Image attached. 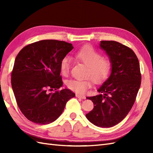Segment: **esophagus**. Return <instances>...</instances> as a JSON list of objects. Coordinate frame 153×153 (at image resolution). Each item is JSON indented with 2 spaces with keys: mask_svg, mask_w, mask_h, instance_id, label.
<instances>
[{
  "mask_svg": "<svg viewBox=\"0 0 153 153\" xmlns=\"http://www.w3.org/2000/svg\"><path fill=\"white\" fill-rule=\"evenodd\" d=\"M76 97H77V98L81 99H85V96L82 95H79V94H76Z\"/></svg>",
  "mask_w": 153,
  "mask_h": 153,
  "instance_id": "esophagus-1",
  "label": "esophagus"
}]
</instances>
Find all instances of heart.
Masks as SVG:
<instances>
[{
    "instance_id": "1",
    "label": "heart",
    "mask_w": 153,
    "mask_h": 153,
    "mask_svg": "<svg viewBox=\"0 0 153 153\" xmlns=\"http://www.w3.org/2000/svg\"><path fill=\"white\" fill-rule=\"evenodd\" d=\"M76 59L82 62L87 66V76L91 77L95 83L104 82L110 74L111 63L109 60L102 58V55L93 47L86 45L79 48L74 53ZM71 62L68 56H64L60 61V68L61 73L64 76L68 74L71 68ZM66 85L70 89L78 93H84L91 86V79H69Z\"/></svg>"
}]
</instances>
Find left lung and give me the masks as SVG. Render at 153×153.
<instances>
[{"label":"left lung","mask_w":153,"mask_h":153,"mask_svg":"<svg viewBox=\"0 0 153 153\" xmlns=\"http://www.w3.org/2000/svg\"><path fill=\"white\" fill-rule=\"evenodd\" d=\"M111 63V74L97 89L99 95L87 97L93 109L85 115L90 122L100 128H111L130 111L141 85L138 58L130 48L114 41H100Z\"/></svg>","instance_id":"1"}]
</instances>
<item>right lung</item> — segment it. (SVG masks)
<instances>
[{"instance_id": "right-lung-1", "label": "right lung", "mask_w": 153, "mask_h": 153, "mask_svg": "<svg viewBox=\"0 0 153 153\" xmlns=\"http://www.w3.org/2000/svg\"><path fill=\"white\" fill-rule=\"evenodd\" d=\"M71 43L42 40L27 45L16 56L11 74L13 92L19 108L26 118L38 124L55 121L75 93L63 85L60 61L73 49Z\"/></svg>"}]
</instances>
